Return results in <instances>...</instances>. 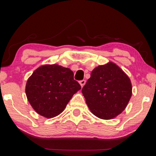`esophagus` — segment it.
<instances>
[{
  "mask_svg": "<svg viewBox=\"0 0 156 156\" xmlns=\"http://www.w3.org/2000/svg\"><path fill=\"white\" fill-rule=\"evenodd\" d=\"M79 83H80L81 87H83L84 84H85L86 83V80H80V82H79Z\"/></svg>",
  "mask_w": 156,
  "mask_h": 156,
  "instance_id": "esophagus-1",
  "label": "esophagus"
}]
</instances>
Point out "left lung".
Here are the masks:
<instances>
[{
  "label": "left lung",
  "instance_id": "1",
  "mask_svg": "<svg viewBox=\"0 0 156 156\" xmlns=\"http://www.w3.org/2000/svg\"><path fill=\"white\" fill-rule=\"evenodd\" d=\"M82 93L94 115L100 119L111 120L127 106L132 95V85L122 69L109 62L94 69Z\"/></svg>",
  "mask_w": 156,
  "mask_h": 156
}]
</instances>
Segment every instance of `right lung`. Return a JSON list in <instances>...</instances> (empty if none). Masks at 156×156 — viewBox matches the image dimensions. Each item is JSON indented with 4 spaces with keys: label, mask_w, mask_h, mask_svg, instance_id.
<instances>
[{
    "label": "right lung",
    "mask_w": 156,
    "mask_h": 156,
    "mask_svg": "<svg viewBox=\"0 0 156 156\" xmlns=\"http://www.w3.org/2000/svg\"><path fill=\"white\" fill-rule=\"evenodd\" d=\"M80 89L70 69L56 64L44 65L28 78L25 94L37 113L52 118L64 111L73 94Z\"/></svg>",
    "instance_id": "add662e5"
}]
</instances>
